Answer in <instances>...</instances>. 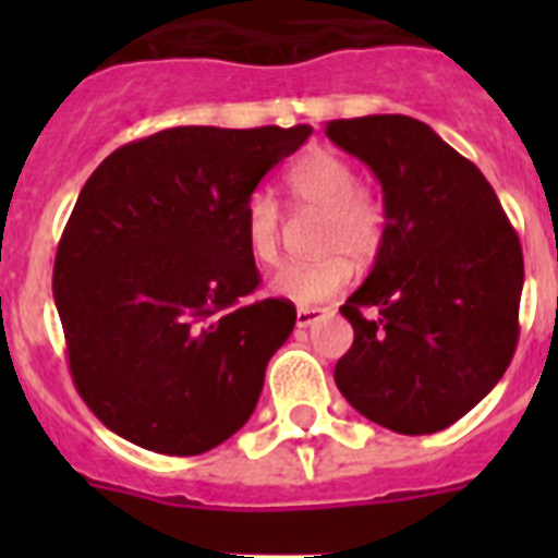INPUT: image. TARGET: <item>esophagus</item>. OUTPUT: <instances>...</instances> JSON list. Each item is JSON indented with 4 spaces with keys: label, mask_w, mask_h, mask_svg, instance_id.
Segmentation results:
<instances>
[{
    "label": "esophagus",
    "mask_w": 558,
    "mask_h": 558,
    "mask_svg": "<svg viewBox=\"0 0 558 558\" xmlns=\"http://www.w3.org/2000/svg\"><path fill=\"white\" fill-rule=\"evenodd\" d=\"M327 313L324 306H298V313H295V324L298 327H313L322 315Z\"/></svg>",
    "instance_id": "obj_1"
}]
</instances>
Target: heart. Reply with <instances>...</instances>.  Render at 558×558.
<instances>
[{"label":"heart","instance_id":"obj_1","mask_svg":"<svg viewBox=\"0 0 558 558\" xmlns=\"http://www.w3.org/2000/svg\"><path fill=\"white\" fill-rule=\"evenodd\" d=\"M287 187L298 202L322 208L315 243L324 254L313 260L283 263L269 280V292L292 304H318L336 295L353 278V257H367L379 245L381 208L373 193L356 185L350 161L330 150L306 153L287 173ZM243 236L254 260H275L280 243V210L269 193H252L243 208Z\"/></svg>","mask_w":558,"mask_h":558}]
</instances>
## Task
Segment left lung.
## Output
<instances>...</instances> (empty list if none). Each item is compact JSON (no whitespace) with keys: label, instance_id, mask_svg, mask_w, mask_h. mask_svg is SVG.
I'll list each match as a JSON object with an SVG mask.
<instances>
[{"label":"left lung","instance_id":"1","mask_svg":"<svg viewBox=\"0 0 558 558\" xmlns=\"http://www.w3.org/2000/svg\"><path fill=\"white\" fill-rule=\"evenodd\" d=\"M327 138L379 179L385 231L341 315L353 348L336 385L397 434L458 423L510 367L524 257L484 173L408 116L330 121Z\"/></svg>","mask_w":558,"mask_h":558}]
</instances>
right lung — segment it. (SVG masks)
<instances>
[{
  "label": "right lung",
  "mask_w": 558,
  "mask_h": 558,
  "mask_svg": "<svg viewBox=\"0 0 558 558\" xmlns=\"http://www.w3.org/2000/svg\"><path fill=\"white\" fill-rule=\"evenodd\" d=\"M313 126H173L109 153L54 257L74 388L118 437L202 454L240 432L295 327L260 283L243 208Z\"/></svg>",
  "instance_id": "right-lung-1"
}]
</instances>
